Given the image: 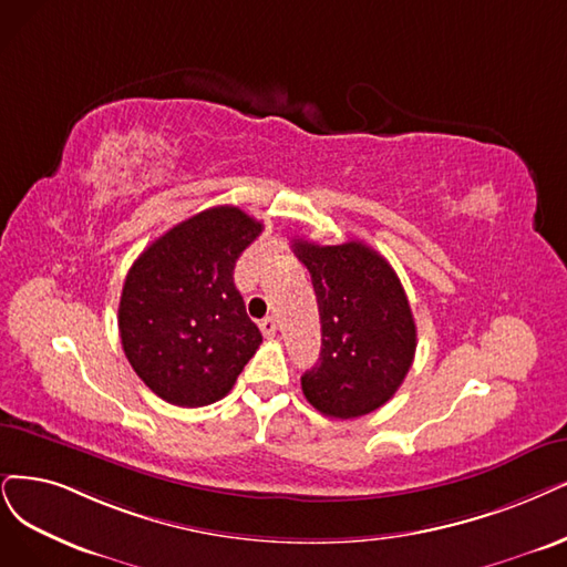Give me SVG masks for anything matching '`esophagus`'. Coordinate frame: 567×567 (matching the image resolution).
<instances>
[{
  "instance_id": "34e87169",
  "label": "esophagus",
  "mask_w": 567,
  "mask_h": 567,
  "mask_svg": "<svg viewBox=\"0 0 567 567\" xmlns=\"http://www.w3.org/2000/svg\"><path fill=\"white\" fill-rule=\"evenodd\" d=\"M259 329H261V333H264L266 339H272V337H276V331H278V320L272 318V316H268V318H264L259 322Z\"/></svg>"
}]
</instances>
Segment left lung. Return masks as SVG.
I'll use <instances>...</instances> for the list:
<instances>
[{
	"instance_id": "obj_1",
	"label": "left lung",
	"mask_w": 567,
	"mask_h": 567,
	"mask_svg": "<svg viewBox=\"0 0 567 567\" xmlns=\"http://www.w3.org/2000/svg\"><path fill=\"white\" fill-rule=\"evenodd\" d=\"M322 322L320 362L301 375L306 400L329 417H360L400 390L415 354L406 291L385 257L360 240H295Z\"/></svg>"
}]
</instances>
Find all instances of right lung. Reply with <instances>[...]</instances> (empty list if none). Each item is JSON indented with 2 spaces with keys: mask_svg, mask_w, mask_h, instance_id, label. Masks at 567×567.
Here are the masks:
<instances>
[{
  "mask_svg": "<svg viewBox=\"0 0 567 567\" xmlns=\"http://www.w3.org/2000/svg\"><path fill=\"white\" fill-rule=\"evenodd\" d=\"M261 230L234 205L209 207L156 238L125 276L121 346L167 404L219 402L257 352L261 331L247 318L234 266Z\"/></svg>",
  "mask_w": 567,
  "mask_h": 567,
  "instance_id": "right-lung-1",
  "label": "right lung"
}]
</instances>
